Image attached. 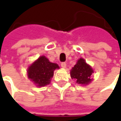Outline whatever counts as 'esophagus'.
Returning <instances> with one entry per match:
<instances>
[{
  "label": "esophagus",
  "instance_id": "1",
  "mask_svg": "<svg viewBox=\"0 0 121 121\" xmlns=\"http://www.w3.org/2000/svg\"><path fill=\"white\" fill-rule=\"evenodd\" d=\"M66 66H67V64H66V63H61V67H62L63 68H66Z\"/></svg>",
  "mask_w": 121,
  "mask_h": 121
}]
</instances>
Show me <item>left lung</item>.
Here are the masks:
<instances>
[{"instance_id":"left-lung-1","label":"left lung","mask_w":121,"mask_h":121,"mask_svg":"<svg viewBox=\"0 0 121 121\" xmlns=\"http://www.w3.org/2000/svg\"><path fill=\"white\" fill-rule=\"evenodd\" d=\"M94 73V70L88 64H87L83 58H79L75 65L71 70V77L76 80V83L80 85H87L90 83L92 79L91 75Z\"/></svg>"}]
</instances>
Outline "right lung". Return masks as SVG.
I'll use <instances>...</instances> for the list:
<instances>
[{
  "mask_svg": "<svg viewBox=\"0 0 121 121\" xmlns=\"http://www.w3.org/2000/svg\"><path fill=\"white\" fill-rule=\"evenodd\" d=\"M57 69V64L50 63L46 56H42L28 67L27 76L38 87H43L50 83L54 71Z\"/></svg>",
  "mask_w": 121,
  "mask_h": 121,
  "instance_id": "1",
  "label": "right lung"
}]
</instances>
